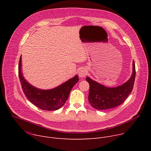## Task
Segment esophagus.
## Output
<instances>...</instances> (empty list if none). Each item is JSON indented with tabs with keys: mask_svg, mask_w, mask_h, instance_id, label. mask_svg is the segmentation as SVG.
I'll use <instances>...</instances> for the list:
<instances>
[{
	"mask_svg": "<svg viewBox=\"0 0 151 151\" xmlns=\"http://www.w3.org/2000/svg\"><path fill=\"white\" fill-rule=\"evenodd\" d=\"M87 70H85V69H81L78 72V75H79V76L80 78H84L86 75H87Z\"/></svg>",
	"mask_w": 151,
	"mask_h": 151,
	"instance_id": "obj_1",
	"label": "esophagus"
}]
</instances>
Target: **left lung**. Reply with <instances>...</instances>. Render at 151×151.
<instances>
[{"label": "left lung", "instance_id": "left-lung-1", "mask_svg": "<svg viewBox=\"0 0 151 151\" xmlns=\"http://www.w3.org/2000/svg\"><path fill=\"white\" fill-rule=\"evenodd\" d=\"M136 76L135 64L133 62V72L129 79L116 87H107L91 79L86 80L90 84L88 101L96 109L105 110L115 107L122 104L132 91Z\"/></svg>", "mask_w": 151, "mask_h": 151}]
</instances>
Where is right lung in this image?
I'll return each mask as SVG.
<instances>
[{"mask_svg":"<svg viewBox=\"0 0 151 151\" xmlns=\"http://www.w3.org/2000/svg\"><path fill=\"white\" fill-rule=\"evenodd\" d=\"M21 55L19 58L18 75L23 92L28 100L39 109L45 111L58 110L68 100L73 86L78 82L76 75L54 88L42 90L37 88L24 78L21 69Z\"/></svg>","mask_w":151,"mask_h":151,"instance_id":"1","label":"right lung"}]
</instances>
